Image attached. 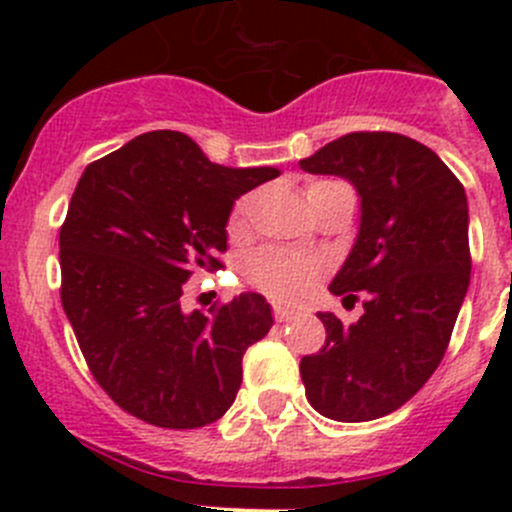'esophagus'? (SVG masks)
Wrapping results in <instances>:
<instances>
[{"label":"esophagus","mask_w":512,"mask_h":512,"mask_svg":"<svg viewBox=\"0 0 512 512\" xmlns=\"http://www.w3.org/2000/svg\"><path fill=\"white\" fill-rule=\"evenodd\" d=\"M299 309H292V307H282V304H275V319L277 322H289L292 317H297Z\"/></svg>","instance_id":"esophagus-1"}]
</instances>
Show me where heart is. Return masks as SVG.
<instances>
[{
	"label": "heart",
	"mask_w": 512,
	"mask_h": 512,
	"mask_svg": "<svg viewBox=\"0 0 512 512\" xmlns=\"http://www.w3.org/2000/svg\"><path fill=\"white\" fill-rule=\"evenodd\" d=\"M250 203L240 200L230 215V232L245 230ZM245 275L250 285L277 299H299L309 292L319 275V265L307 257L292 255L285 250H262L245 262Z\"/></svg>",
	"instance_id": "heart-1"
}]
</instances>
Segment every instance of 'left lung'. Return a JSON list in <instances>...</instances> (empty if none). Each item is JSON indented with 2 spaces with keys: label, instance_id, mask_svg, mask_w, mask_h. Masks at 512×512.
<instances>
[{
  "label": "left lung",
  "instance_id": "obj_1",
  "mask_svg": "<svg viewBox=\"0 0 512 512\" xmlns=\"http://www.w3.org/2000/svg\"><path fill=\"white\" fill-rule=\"evenodd\" d=\"M299 165L359 193V235L329 292L366 297L349 327L317 314L327 342L299 361L307 399L334 421L381 418L431 379L451 342L471 282L466 190L431 148L401 133H347Z\"/></svg>",
  "mask_w": 512,
  "mask_h": 512
}]
</instances>
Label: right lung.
I'll return each instance as SVG.
<instances>
[{
    "label": "right lung",
    "mask_w": 512,
    "mask_h": 512,
    "mask_svg": "<svg viewBox=\"0 0 512 512\" xmlns=\"http://www.w3.org/2000/svg\"><path fill=\"white\" fill-rule=\"evenodd\" d=\"M280 170L225 168L178 131H151L86 165L59 232L61 304L103 391L160 428L218 421L242 356L272 327L262 294L183 312L193 272H215L240 195Z\"/></svg>",
    "instance_id": "add662e5"
}]
</instances>
